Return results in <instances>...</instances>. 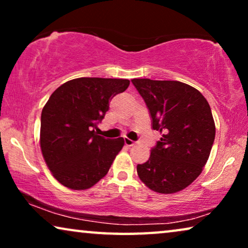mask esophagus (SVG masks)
Here are the masks:
<instances>
[{
	"instance_id": "esophagus-1",
	"label": "esophagus",
	"mask_w": 248,
	"mask_h": 248,
	"mask_svg": "<svg viewBox=\"0 0 248 248\" xmlns=\"http://www.w3.org/2000/svg\"><path fill=\"white\" fill-rule=\"evenodd\" d=\"M124 143L126 144L127 147H132V145H134V144H135V142H134L133 140H131V139L125 138V139H124Z\"/></svg>"
}]
</instances>
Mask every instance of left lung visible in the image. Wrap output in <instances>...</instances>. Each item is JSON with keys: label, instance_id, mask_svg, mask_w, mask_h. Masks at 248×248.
Masks as SVG:
<instances>
[{"label": "left lung", "instance_id": "8db88e82", "mask_svg": "<svg viewBox=\"0 0 248 248\" xmlns=\"http://www.w3.org/2000/svg\"><path fill=\"white\" fill-rule=\"evenodd\" d=\"M161 133L147 162L138 165L139 177L162 194L182 191L203 170L216 135L211 108L203 94L179 81L133 79Z\"/></svg>", "mask_w": 248, "mask_h": 248}]
</instances>
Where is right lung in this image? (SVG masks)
<instances>
[{"mask_svg": "<svg viewBox=\"0 0 248 248\" xmlns=\"http://www.w3.org/2000/svg\"><path fill=\"white\" fill-rule=\"evenodd\" d=\"M130 86L126 79L78 78L50 94L40 118V148L49 170L71 189H87L109 170L124 139L97 135L109 100Z\"/></svg>", "mask_w": 248, "mask_h": 248, "instance_id": "obj_1", "label": "right lung"}]
</instances>
